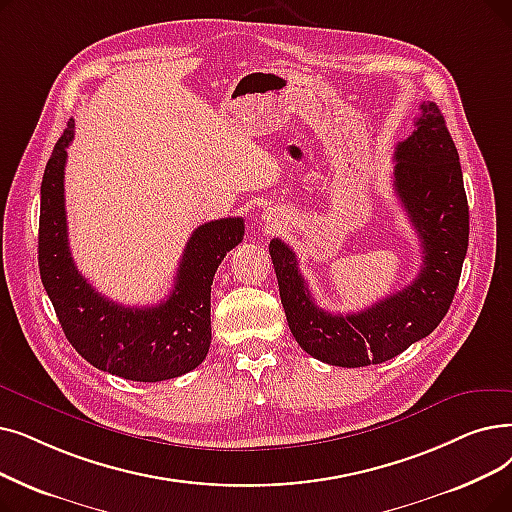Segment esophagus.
<instances>
[{
    "mask_svg": "<svg viewBox=\"0 0 512 512\" xmlns=\"http://www.w3.org/2000/svg\"><path fill=\"white\" fill-rule=\"evenodd\" d=\"M263 219H268V221H272V226H276V224H278V219H276V215H274L272 211H265ZM268 230H272V228H268Z\"/></svg>",
    "mask_w": 512,
    "mask_h": 512,
    "instance_id": "34e87169",
    "label": "esophagus"
}]
</instances>
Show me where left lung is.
Here are the masks:
<instances>
[{"mask_svg":"<svg viewBox=\"0 0 512 512\" xmlns=\"http://www.w3.org/2000/svg\"><path fill=\"white\" fill-rule=\"evenodd\" d=\"M412 136L395 146L393 186L420 238V274L402 291L358 314H330L316 305L295 251L274 238L270 255L293 337L330 366L387 362L425 339L448 314L469 249V203L458 150L441 110L420 104Z\"/></svg>","mask_w":512,"mask_h":512,"instance_id":"1","label":"left lung"}]
</instances>
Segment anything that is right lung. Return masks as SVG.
<instances>
[{
  "label": "right lung",
  "mask_w": 512,
  "mask_h": 512,
  "mask_svg": "<svg viewBox=\"0 0 512 512\" xmlns=\"http://www.w3.org/2000/svg\"><path fill=\"white\" fill-rule=\"evenodd\" d=\"M75 121L56 142L43 171L39 209V274L66 339L98 370L127 381L159 383L201 364L211 345L213 276L244 236L242 217L198 226L184 249L173 291L152 307L106 299L87 282L71 257L64 211L66 148Z\"/></svg>",
  "instance_id": "add662e5"
}]
</instances>
